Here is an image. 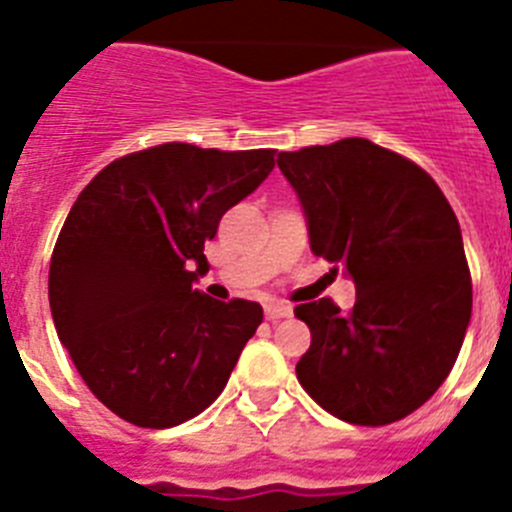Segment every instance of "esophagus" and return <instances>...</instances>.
<instances>
[{
	"mask_svg": "<svg viewBox=\"0 0 512 512\" xmlns=\"http://www.w3.org/2000/svg\"><path fill=\"white\" fill-rule=\"evenodd\" d=\"M292 315V307L287 302H269L266 305V318L269 320H279V318H289Z\"/></svg>",
	"mask_w": 512,
	"mask_h": 512,
	"instance_id": "34e87169",
	"label": "esophagus"
}]
</instances>
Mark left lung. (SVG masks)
<instances>
[{
    "mask_svg": "<svg viewBox=\"0 0 512 512\" xmlns=\"http://www.w3.org/2000/svg\"><path fill=\"white\" fill-rule=\"evenodd\" d=\"M315 256L341 264L356 302H305L312 333L297 379L330 415L387 425L449 377L472 318V279L454 210L408 158L366 138L279 153Z\"/></svg>",
    "mask_w": 512,
    "mask_h": 512,
    "instance_id": "left-lung-1",
    "label": "left lung"
}]
</instances>
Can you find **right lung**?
Here are the masks:
<instances>
[{"mask_svg":"<svg viewBox=\"0 0 512 512\" xmlns=\"http://www.w3.org/2000/svg\"><path fill=\"white\" fill-rule=\"evenodd\" d=\"M274 169V151L164 143L104 166L53 248L56 333L104 408L171 428L210 408L264 320L259 302L197 289L220 217Z\"/></svg>","mask_w":512,"mask_h":512,"instance_id":"add662e5","label":"right lung"}]
</instances>
